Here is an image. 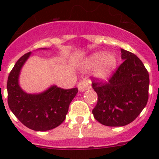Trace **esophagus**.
Wrapping results in <instances>:
<instances>
[{
  "label": "esophagus",
  "instance_id": "1",
  "mask_svg": "<svg viewBox=\"0 0 159 159\" xmlns=\"http://www.w3.org/2000/svg\"><path fill=\"white\" fill-rule=\"evenodd\" d=\"M77 87H78V89L80 92H84V91L91 88V87H92V81L89 80H84L79 83Z\"/></svg>",
  "mask_w": 159,
  "mask_h": 159
}]
</instances>
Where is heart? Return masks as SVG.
<instances>
[{
  "mask_svg": "<svg viewBox=\"0 0 159 159\" xmlns=\"http://www.w3.org/2000/svg\"><path fill=\"white\" fill-rule=\"evenodd\" d=\"M117 66V57L113 53L97 52L93 53L84 61L85 69L95 68V75L101 80L110 77Z\"/></svg>",
  "mask_w": 159,
  "mask_h": 159,
  "instance_id": "obj_1",
  "label": "heart"
}]
</instances>
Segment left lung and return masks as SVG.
Returning <instances> with one entry per match:
<instances>
[{"label": "left lung", "mask_w": 159, "mask_h": 159, "mask_svg": "<svg viewBox=\"0 0 159 159\" xmlns=\"http://www.w3.org/2000/svg\"><path fill=\"white\" fill-rule=\"evenodd\" d=\"M123 60L108 81L93 79L98 95L92 114L97 121L108 127H123L139 116L148 101L149 73L139 58L121 49Z\"/></svg>", "instance_id": "obj_1"}]
</instances>
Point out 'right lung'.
I'll use <instances>...</instances> for the list:
<instances>
[{
    "instance_id": "obj_1",
    "label": "right lung",
    "mask_w": 159,
    "mask_h": 159,
    "mask_svg": "<svg viewBox=\"0 0 159 159\" xmlns=\"http://www.w3.org/2000/svg\"><path fill=\"white\" fill-rule=\"evenodd\" d=\"M31 52L22 56L9 73L7 82L8 104L14 116L25 127L45 131L60 126L66 118L70 102L78 88L64 89L52 86L40 94H28L18 84L20 71Z\"/></svg>"
}]
</instances>
